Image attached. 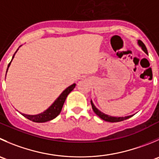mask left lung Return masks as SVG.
<instances>
[{
  "instance_id": "left-lung-1",
  "label": "left lung",
  "mask_w": 159,
  "mask_h": 159,
  "mask_svg": "<svg viewBox=\"0 0 159 159\" xmlns=\"http://www.w3.org/2000/svg\"><path fill=\"white\" fill-rule=\"evenodd\" d=\"M138 44H139L140 47L142 48V50H144L146 53H148L147 48H146V47H145V45L144 44V43H143L141 40H138ZM91 104H92V109H93V111L95 112V113L96 114L97 116H99L102 120H105V121H107V122H112V123L120 122V121L125 120H127V119L130 118V117L132 116H124V117H115V116H112L106 115V114L100 112V111L98 110V109H97L95 106H94L93 102H92V101H91Z\"/></svg>"
}]
</instances>
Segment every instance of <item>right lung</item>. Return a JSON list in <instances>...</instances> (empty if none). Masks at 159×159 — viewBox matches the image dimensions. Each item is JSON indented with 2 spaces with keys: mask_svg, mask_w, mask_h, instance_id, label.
Masks as SVG:
<instances>
[{
  "mask_svg": "<svg viewBox=\"0 0 159 159\" xmlns=\"http://www.w3.org/2000/svg\"><path fill=\"white\" fill-rule=\"evenodd\" d=\"M16 52L15 53V54L16 53ZM15 54H14L12 59H13L14 57H15ZM11 62L8 64L7 69H8L9 66H10ZM7 71H6V74H7ZM75 85H76V84H73L70 86H69L68 88H67V89H66L61 94V95H60L56 100H55L54 102H53V104H52L51 106L47 109V110L44 111L43 112H41V113L39 114H36V115H27V114H23V113H21V114L23 116L27 118L28 120H32L35 123H44V122H47V121L51 120H53V119L56 118V117L59 115L60 112H61V109H62L63 106H64V102H65L66 98H67V96L68 95V94L70 93L74 89H75Z\"/></svg>",
  "mask_w": 159,
  "mask_h": 159,
  "instance_id": "obj_1",
  "label": "right lung"
}]
</instances>
